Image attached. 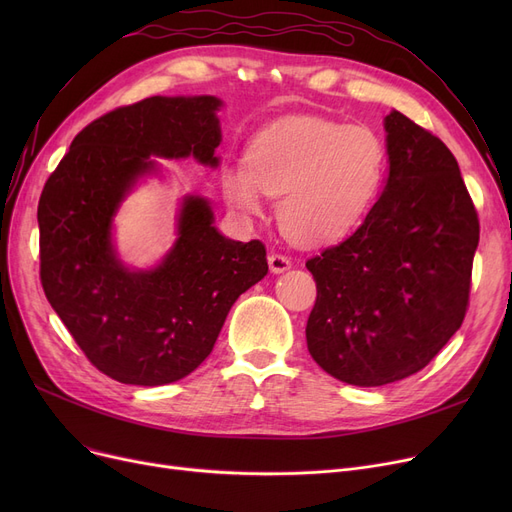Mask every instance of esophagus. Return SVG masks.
Instances as JSON below:
<instances>
[{
    "instance_id": "1",
    "label": "esophagus",
    "mask_w": 512,
    "mask_h": 512,
    "mask_svg": "<svg viewBox=\"0 0 512 512\" xmlns=\"http://www.w3.org/2000/svg\"><path fill=\"white\" fill-rule=\"evenodd\" d=\"M267 265H270V272L272 274H284L290 270V259L280 255V253H272L270 257H267Z\"/></svg>"
}]
</instances>
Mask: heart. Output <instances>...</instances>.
<instances>
[{
    "label": "heart",
    "instance_id": "obj_1",
    "mask_svg": "<svg viewBox=\"0 0 512 512\" xmlns=\"http://www.w3.org/2000/svg\"><path fill=\"white\" fill-rule=\"evenodd\" d=\"M386 176V147L367 126L294 116L259 130L245 164L222 172V193L245 220L263 215V193L278 197L276 218L288 240L326 247L367 220Z\"/></svg>",
    "mask_w": 512,
    "mask_h": 512
}]
</instances>
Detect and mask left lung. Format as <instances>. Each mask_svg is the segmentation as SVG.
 Segmentation results:
<instances>
[{
	"mask_svg": "<svg viewBox=\"0 0 512 512\" xmlns=\"http://www.w3.org/2000/svg\"><path fill=\"white\" fill-rule=\"evenodd\" d=\"M388 178L367 220L307 261V348L332 378L384 386L423 369L461 328L479 220L459 164L432 132L384 118Z\"/></svg>",
	"mask_w": 512,
	"mask_h": 512,
	"instance_id": "8db88e82",
	"label": "left lung"
}]
</instances>
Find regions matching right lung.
Masks as SVG:
<instances>
[{"instance_id": "obj_1", "label": "right lung", "mask_w": 512, "mask_h": 512, "mask_svg": "<svg viewBox=\"0 0 512 512\" xmlns=\"http://www.w3.org/2000/svg\"><path fill=\"white\" fill-rule=\"evenodd\" d=\"M213 95L149 97L80 130L39 199L41 284L87 359L112 380L164 386L213 351L230 307L267 274L259 240L215 228L209 199L186 195L172 249L149 270L128 267L114 218L128 193L161 174V159L218 168L222 143Z\"/></svg>"}]
</instances>
